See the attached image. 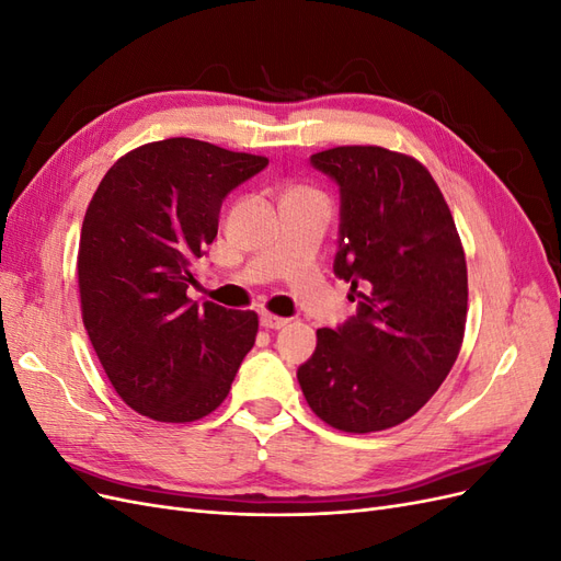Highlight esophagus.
<instances>
[{"label":"esophagus","mask_w":561,"mask_h":561,"mask_svg":"<svg viewBox=\"0 0 561 561\" xmlns=\"http://www.w3.org/2000/svg\"><path fill=\"white\" fill-rule=\"evenodd\" d=\"M260 322H262V328H266V330H280V328H285L287 322V318H280V316H274V313H268V311H264L262 316H260Z\"/></svg>","instance_id":"esophagus-1"}]
</instances>
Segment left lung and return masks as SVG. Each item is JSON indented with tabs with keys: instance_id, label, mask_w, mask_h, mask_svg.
I'll list each match as a JSON object with an SVG mask.
<instances>
[{
	"instance_id": "8db88e82",
	"label": "left lung",
	"mask_w": 561,
	"mask_h": 561,
	"mask_svg": "<svg viewBox=\"0 0 561 561\" xmlns=\"http://www.w3.org/2000/svg\"><path fill=\"white\" fill-rule=\"evenodd\" d=\"M342 192L334 274L358 311L316 332L297 369L318 419L377 433L414 416L454 367L468 316V268L451 210L428 168L377 145L318 151Z\"/></svg>"
}]
</instances>
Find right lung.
<instances>
[{"label": "right lung", "mask_w": 561, "mask_h": 561, "mask_svg": "<svg viewBox=\"0 0 561 561\" xmlns=\"http://www.w3.org/2000/svg\"><path fill=\"white\" fill-rule=\"evenodd\" d=\"M268 159L192 138L118 159L83 215L77 276L83 328L130 410L163 423L215 412L260 320L186 297L192 262L217 236L225 196Z\"/></svg>", "instance_id": "1"}]
</instances>
